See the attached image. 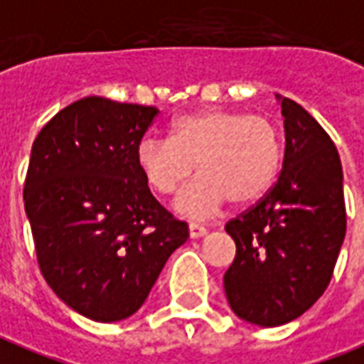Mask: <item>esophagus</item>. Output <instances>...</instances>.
Listing matches in <instances>:
<instances>
[{"mask_svg":"<svg viewBox=\"0 0 364 364\" xmlns=\"http://www.w3.org/2000/svg\"><path fill=\"white\" fill-rule=\"evenodd\" d=\"M188 229H190V237L192 238H200L208 235V229H205L203 225H200V223H190Z\"/></svg>","mask_w":364,"mask_h":364,"instance_id":"obj_1","label":"esophagus"}]
</instances>
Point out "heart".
Here are the masks:
<instances>
[{"mask_svg": "<svg viewBox=\"0 0 364 364\" xmlns=\"http://www.w3.org/2000/svg\"><path fill=\"white\" fill-rule=\"evenodd\" d=\"M135 159L161 196L176 192L196 166L200 176L174 205L188 217H209L227 200L232 205L259 200L279 174L283 145L279 129L264 116L209 108L176 118L168 137H143Z\"/></svg>", "mask_w": 364, "mask_h": 364, "instance_id": "1", "label": "heart"}]
</instances>
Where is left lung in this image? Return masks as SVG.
<instances>
[{
	"label": "left lung",
	"instance_id": "left-lung-1",
	"mask_svg": "<svg viewBox=\"0 0 364 364\" xmlns=\"http://www.w3.org/2000/svg\"><path fill=\"white\" fill-rule=\"evenodd\" d=\"M285 159L277 182L225 225L237 256L225 273L230 309L275 328L323 294L346 238L343 171L336 145L301 105L281 98Z\"/></svg>",
	"mask_w": 364,
	"mask_h": 364
}]
</instances>
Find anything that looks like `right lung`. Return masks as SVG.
<instances>
[{"label":"right lung","mask_w":364,"mask_h":364,"mask_svg":"<svg viewBox=\"0 0 364 364\" xmlns=\"http://www.w3.org/2000/svg\"><path fill=\"white\" fill-rule=\"evenodd\" d=\"M155 106L87 97L65 106L34 139L25 211L44 279L95 322L139 310L188 225L153 198L135 151Z\"/></svg>","instance_id":"right-lung-1"}]
</instances>
